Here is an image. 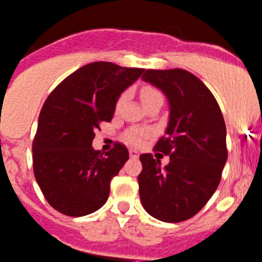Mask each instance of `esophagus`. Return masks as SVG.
<instances>
[{
    "label": "esophagus",
    "instance_id": "esophagus-1",
    "mask_svg": "<svg viewBox=\"0 0 262 262\" xmlns=\"http://www.w3.org/2000/svg\"><path fill=\"white\" fill-rule=\"evenodd\" d=\"M138 156H139V153H138L137 150H134V149L129 150V157H131V159H137Z\"/></svg>",
    "mask_w": 262,
    "mask_h": 262
}]
</instances>
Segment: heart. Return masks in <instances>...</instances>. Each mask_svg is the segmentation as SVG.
Wrapping results in <instances>:
<instances>
[{"label": "heart", "instance_id": "1", "mask_svg": "<svg viewBox=\"0 0 262 262\" xmlns=\"http://www.w3.org/2000/svg\"><path fill=\"white\" fill-rule=\"evenodd\" d=\"M141 99H142V103L147 106L150 103H154V102H163V94H161V91L159 89H156V87H143L141 90ZM123 102V97L117 99L116 102V108H119ZM149 137V131H146V129H138V128H134V129H129L128 133H125L124 135V139L128 142L129 145H134V146H138V145H142L143 142H145L146 138Z\"/></svg>", "mask_w": 262, "mask_h": 262}]
</instances>
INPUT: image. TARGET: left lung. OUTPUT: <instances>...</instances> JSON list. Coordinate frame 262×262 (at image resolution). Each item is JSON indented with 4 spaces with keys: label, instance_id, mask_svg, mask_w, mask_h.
Wrapping results in <instances>:
<instances>
[{
    "label": "left lung",
    "instance_id": "8db88e82",
    "mask_svg": "<svg viewBox=\"0 0 262 262\" xmlns=\"http://www.w3.org/2000/svg\"><path fill=\"white\" fill-rule=\"evenodd\" d=\"M142 79L159 87L169 101V123L154 151L139 156V196L146 212L165 223L195 216L216 191L228 151L226 123L208 87L186 70H147Z\"/></svg>",
    "mask_w": 262,
    "mask_h": 262
}]
</instances>
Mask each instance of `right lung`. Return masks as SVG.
<instances>
[{
	"label": "right lung",
	"mask_w": 262,
	"mask_h": 262,
	"mask_svg": "<svg viewBox=\"0 0 262 262\" xmlns=\"http://www.w3.org/2000/svg\"><path fill=\"white\" fill-rule=\"evenodd\" d=\"M143 71L91 62L67 76L45 101L32 141V168L43 196L60 213L86 216L108 200L111 180L128 160V150L116 142L103 154L91 143L99 125L112 120L121 93Z\"/></svg>",
	"instance_id": "right-lung-1"
}]
</instances>
